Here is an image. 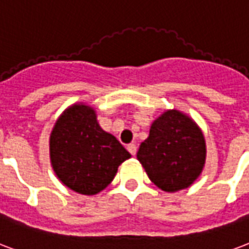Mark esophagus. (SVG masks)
<instances>
[{
    "mask_svg": "<svg viewBox=\"0 0 249 249\" xmlns=\"http://www.w3.org/2000/svg\"><path fill=\"white\" fill-rule=\"evenodd\" d=\"M126 149L129 150V153L132 156H136V153H137V146H136L134 143H129V145L126 146Z\"/></svg>",
    "mask_w": 249,
    "mask_h": 249,
    "instance_id": "esophagus-1",
    "label": "esophagus"
}]
</instances>
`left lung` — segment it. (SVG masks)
I'll list each match as a JSON object with an SVG mask.
<instances>
[{
    "instance_id": "1",
    "label": "left lung",
    "mask_w": 249,
    "mask_h": 249,
    "mask_svg": "<svg viewBox=\"0 0 249 249\" xmlns=\"http://www.w3.org/2000/svg\"><path fill=\"white\" fill-rule=\"evenodd\" d=\"M137 160L149 179L167 193L187 189L206 162V141L199 126L185 113L171 109L153 121Z\"/></svg>"
}]
</instances>
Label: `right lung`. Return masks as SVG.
<instances>
[{"label": "right lung", "mask_w": 249, "mask_h": 249, "mask_svg": "<svg viewBox=\"0 0 249 249\" xmlns=\"http://www.w3.org/2000/svg\"><path fill=\"white\" fill-rule=\"evenodd\" d=\"M130 153L115 136L101 129L96 112L73 104L55 123L50 136V160L55 174L68 189L95 195L113 181Z\"/></svg>", "instance_id": "obj_1"}]
</instances>
